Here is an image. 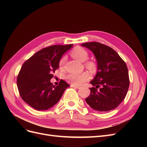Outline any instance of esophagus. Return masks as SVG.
<instances>
[{
	"label": "esophagus",
	"instance_id": "esophagus-1",
	"mask_svg": "<svg viewBox=\"0 0 147 147\" xmlns=\"http://www.w3.org/2000/svg\"><path fill=\"white\" fill-rule=\"evenodd\" d=\"M70 86H71V87H72V88H77V89H79V88H80V86H77V85H73V84H71V85H70Z\"/></svg>",
	"mask_w": 147,
	"mask_h": 147
}]
</instances>
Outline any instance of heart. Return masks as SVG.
<instances>
[{
    "instance_id": "obj_1",
    "label": "heart",
    "mask_w": 147,
    "mask_h": 147,
    "mask_svg": "<svg viewBox=\"0 0 147 147\" xmlns=\"http://www.w3.org/2000/svg\"><path fill=\"white\" fill-rule=\"evenodd\" d=\"M72 56L76 59L84 62L89 58L88 52L82 47H76L71 52ZM65 61V56H63L59 61V65L63 66ZM85 67L91 72H94L96 70V64L93 61H89L85 63ZM90 77V74L87 72H83L82 73L75 74L70 73L67 74L65 76L66 80L69 83L73 85H81L83 83L86 82Z\"/></svg>"
}]
</instances>
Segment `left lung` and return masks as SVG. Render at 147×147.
I'll return each mask as SVG.
<instances>
[{
    "label": "left lung",
    "instance_id": "obj_1",
    "mask_svg": "<svg viewBox=\"0 0 147 147\" xmlns=\"http://www.w3.org/2000/svg\"><path fill=\"white\" fill-rule=\"evenodd\" d=\"M94 53L97 61V72L90 83L91 94L85 99L92 109L107 112L116 109L125 98L129 86L127 65L113 48L99 42L84 43Z\"/></svg>",
    "mask_w": 147,
    "mask_h": 147
}]
</instances>
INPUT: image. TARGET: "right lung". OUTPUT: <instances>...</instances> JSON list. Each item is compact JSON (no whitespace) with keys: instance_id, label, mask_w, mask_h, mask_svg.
Wrapping results in <instances>:
<instances>
[{"instance_id":"add662e5","label":"right lung","mask_w":147,"mask_h":147,"mask_svg":"<svg viewBox=\"0 0 147 147\" xmlns=\"http://www.w3.org/2000/svg\"><path fill=\"white\" fill-rule=\"evenodd\" d=\"M52 45L44 48L26 61L17 77L19 93L26 103L37 110H46L59 100L69 84L61 80L59 85L50 82L64 53L72 47Z\"/></svg>"}]
</instances>
